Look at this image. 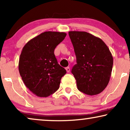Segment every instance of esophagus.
Returning a JSON list of instances; mask_svg holds the SVG:
<instances>
[{"label": "esophagus", "instance_id": "esophagus-1", "mask_svg": "<svg viewBox=\"0 0 130 130\" xmlns=\"http://www.w3.org/2000/svg\"><path fill=\"white\" fill-rule=\"evenodd\" d=\"M66 70L67 73H69V72H70V67H66Z\"/></svg>", "mask_w": 130, "mask_h": 130}]
</instances>
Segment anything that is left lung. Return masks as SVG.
Returning a JSON list of instances; mask_svg holds the SVG:
<instances>
[{
  "label": "left lung",
  "mask_w": 130,
  "mask_h": 130,
  "mask_svg": "<svg viewBox=\"0 0 130 130\" xmlns=\"http://www.w3.org/2000/svg\"><path fill=\"white\" fill-rule=\"evenodd\" d=\"M77 64L72 73L78 90L88 95L100 93L111 77L113 57L101 38L85 31H69Z\"/></svg>",
  "instance_id": "1"
}]
</instances>
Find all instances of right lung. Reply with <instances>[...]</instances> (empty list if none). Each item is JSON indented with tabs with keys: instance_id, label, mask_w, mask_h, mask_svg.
<instances>
[{
	"instance_id": "1",
	"label": "right lung",
	"mask_w": 130,
	"mask_h": 130,
	"mask_svg": "<svg viewBox=\"0 0 130 130\" xmlns=\"http://www.w3.org/2000/svg\"><path fill=\"white\" fill-rule=\"evenodd\" d=\"M67 34L46 31L26 43L21 51L19 72L26 88L38 97H48L58 89L66 70L58 64L54 50Z\"/></svg>"
}]
</instances>
